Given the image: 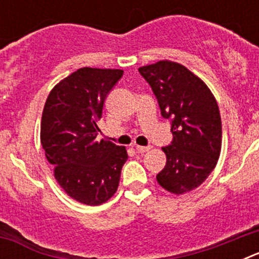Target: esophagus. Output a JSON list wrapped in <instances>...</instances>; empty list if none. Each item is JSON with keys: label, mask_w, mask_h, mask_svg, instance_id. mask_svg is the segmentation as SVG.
<instances>
[{"label": "esophagus", "mask_w": 259, "mask_h": 259, "mask_svg": "<svg viewBox=\"0 0 259 259\" xmlns=\"http://www.w3.org/2000/svg\"><path fill=\"white\" fill-rule=\"evenodd\" d=\"M150 149V146H141V145H136V150L137 153H146L148 150Z\"/></svg>", "instance_id": "esophagus-1"}]
</instances>
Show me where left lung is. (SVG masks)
I'll return each mask as SVG.
<instances>
[{"label":"left lung","mask_w":259,"mask_h":259,"mask_svg":"<svg viewBox=\"0 0 259 259\" xmlns=\"http://www.w3.org/2000/svg\"><path fill=\"white\" fill-rule=\"evenodd\" d=\"M152 87L174 139L163 146L166 166L157 175L162 188L174 194L196 189L211 174L222 148V120L207 85L176 62L159 61L139 68Z\"/></svg>","instance_id":"left-lung-1"}]
</instances>
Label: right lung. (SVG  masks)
<instances>
[{
  "label": "right lung",
  "instance_id": "right-lung-1",
  "mask_svg": "<svg viewBox=\"0 0 259 259\" xmlns=\"http://www.w3.org/2000/svg\"><path fill=\"white\" fill-rule=\"evenodd\" d=\"M123 70L83 67L61 80L45 102L41 145L61 188L77 202L96 206L118 189L128 154L124 146L98 141V120Z\"/></svg>",
  "mask_w": 259,
  "mask_h": 259
}]
</instances>
